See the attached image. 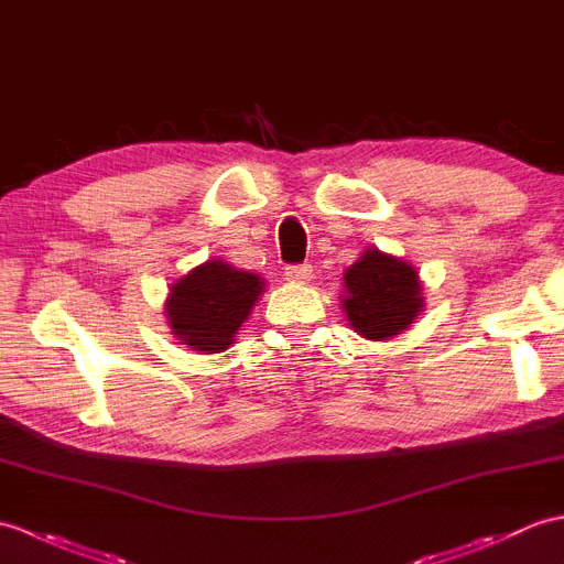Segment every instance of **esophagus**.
Instances as JSON below:
<instances>
[{
	"instance_id": "obj_1",
	"label": "esophagus",
	"mask_w": 564,
	"mask_h": 564,
	"mask_svg": "<svg viewBox=\"0 0 564 564\" xmlns=\"http://www.w3.org/2000/svg\"><path fill=\"white\" fill-rule=\"evenodd\" d=\"M312 279V267L310 264H297L285 269V281L288 283H307Z\"/></svg>"
}]
</instances>
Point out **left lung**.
I'll use <instances>...</instances> for the list:
<instances>
[{"label": "left lung", "mask_w": 564, "mask_h": 564, "mask_svg": "<svg viewBox=\"0 0 564 564\" xmlns=\"http://www.w3.org/2000/svg\"><path fill=\"white\" fill-rule=\"evenodd\" d=\"M341 305L362 338L387 341L403 334L423 312V285L417 271L399 257L368 247L344 273Z\"/></svg>", "instance_id": "8db88e82"}]
</instances>
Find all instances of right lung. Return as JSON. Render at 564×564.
I'll return each instance as SVG.
<instances>
[{
  "label": "right lung",
  "instance_id": "add662e5",
  "mask_svg": "<svg viewBox=\"0 0 564 564\" xmlns=\"http://www.w3.org/2000/svg\"><path fill=\"white\" fill-rule=\"evenodd\" d=\"M264 283L259 273L235 269L223 259H208L170 285L167 326L177 341L192 350H226L264 293Z\"/></svg>",
  "mask_w": 564,
  "mask_h": 564
}]
</instances>
